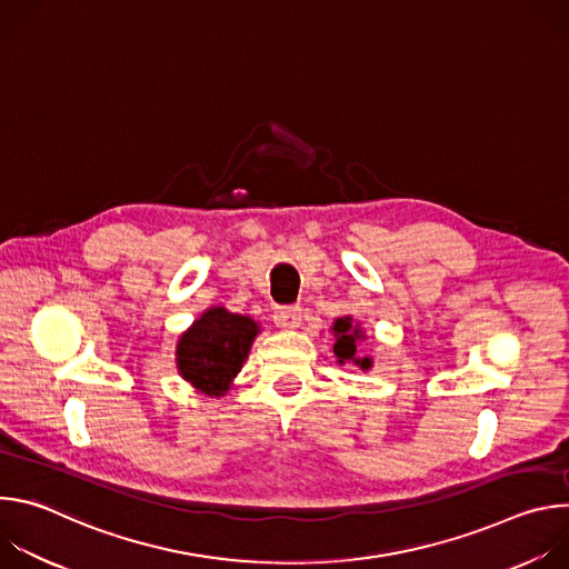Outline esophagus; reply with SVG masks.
I'll list each match as a JSON object with an SVG mask.
<instances>
[{"label":"esophagus","mask_w":569,"mask_h":569,"mask_svg":"<svg viewBox=\"0 0 569 569\" xmlns=\"http://www.w3.org/2000/svg\"><path fill=\"white\" fill-rule=\"evenodd\" d=\"M274 321L279 329H297L301 321V308L299 306H279L274 310Z\"/></svg>","instance_id":"esophagus-1"}]
</instances>
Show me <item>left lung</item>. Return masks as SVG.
Masks as SVG:
<instances>
[{
    "mask_svg": "<svg viewBox=\"0 0 569 569\" xmlns=\"http://www.w3.org/2000/svg\"><path fill=\"white\" fill-rule=\"evenodd\" d=\"M333 336H336V345H333V353L338 358L340 365L353 362L358 365L362 371L371 369V358H360L358 356V342L365 338L360 323L353 321L351 317H340L333 321Z\"/></svg>",
    "mask_w": 569,
    "mask_h": 569,
    "instance_id": "1",
    "label": "left lung"
}]
</instances>
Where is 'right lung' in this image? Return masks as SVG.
<instances>
[{
    "label": "right lung",
    "mask_w": 569,
    "mask_h": 569,
    "mask_svg": "<svg viewBox=\"0 0 569 569\" xmlns=\"http://www.w3.org/2000/svg\"><path fill=\"white\" fill-rule=\"evenodd\" d=\"M259 323L222 306L204 310L178 340V371L198 391L222 396L248 360Z\"/></svg>",
    "instance_id": "right-lung-1"
}]
</instances>
